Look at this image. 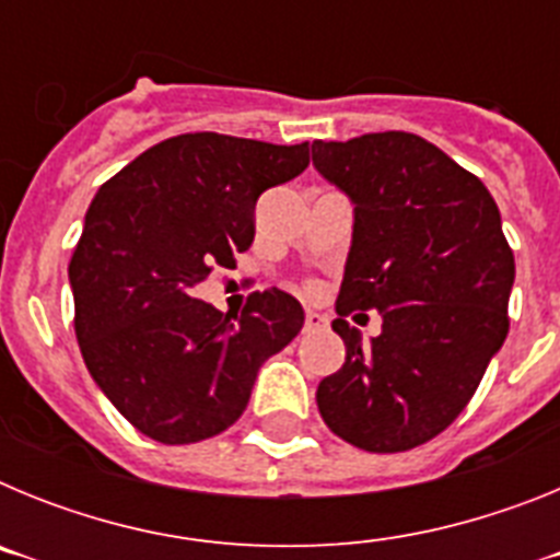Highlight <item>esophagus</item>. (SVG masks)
Returning a JSON list of instances; mask_svg holds the SVG:
<instances>
[{
    "instance_id": "34e87169",
    "label": "esophagus",
    "mask_w": 560,
    "mask_h": 560,
    "mask_svg": "<svg viewBox=\"0 0 560 560\" xmlns=\"http://www.w3.org/2000/svg\"><path fill=\"white\" fill-rule=\"evenodd\" d=\"M328 328V319L316 311H305V330H325Z\"/></svg>"
}]
</instances>
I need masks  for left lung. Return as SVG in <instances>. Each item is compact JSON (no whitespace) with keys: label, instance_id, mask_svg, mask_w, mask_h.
<instances>
[{"label":"left lung","instance_id":"8db88e82","mask_svg":"<svg viewBox=\"0 0 560 560\" xmlns=\"http://www.w3.org/2000/svg\"><path fill=\"white\" fill-rule=\"evenodd\" d=\"M314 165L353 201L334 319L348 355L316 407L350 446L409 452L452 427L502 348L513 249L488 187L418 133L316 140ZM370 307L385 323L361 346L347 316Z\"/></svg>","mask_w":560,"mask_h":560}]
</instances>
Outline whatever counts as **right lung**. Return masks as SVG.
I'll use <instances>...</instances> for the list:
<instances>
[{
    "label": "right lung",
    "mask_w": 560,
    "mask_h": 560,
    "mask_svg": "<svg viewBox=\"0 0 560 560\" xmlns=\"http://www.w3.org/2000/svg\"><path fill=\"white\" fill-rule=\"evenodd\" d=\"M305 167L308 142L179 133L114 173L89 205L69 260L78 345L103 395L156 443L230 429L260 364L303 328V305L280 289L249 294L241 316L192 289L249 249L260 192Z\"/></svg>",
    "instance_id": "1"
}]
</instances>
